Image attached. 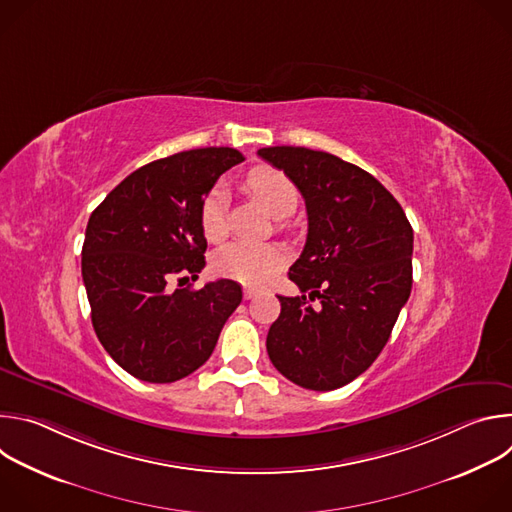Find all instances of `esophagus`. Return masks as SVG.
I'll return each mask as SVG.
<instances>
[{"mask_svg": "<svg viewBox=\"0 0 512 512\" xmlns=\"http://www.w3.org/2000/svg\"><path fill=\"white\" fill-rule=\"evenodd\" d=\"M243 296H245V300H253V298L259 296V289H255V287H245V289H243Z\"/></svg>", "mask_w": 512, "mask_h": 512, "instance_id": "34e87169", "label": "esophagus"}]
</instances>
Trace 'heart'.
<instances>
[{
	"instance_id": "1",
	"label": "heart",
	"mask_w": 512,
	"mask_h": 512,
	"mask_svg": "<svg viewBox=\"0 0 512 512\" xmlns=\"http://www.w3.org/2000/svg\"><path fill=\"white\" fill-rule=\"evenodd\" d=\"M247 188L275 216H285L298 202V188L281 170L255 168L247 176ZM200 229L208 241L225 237V190L212 188L200 202ZM287 263V251L273 243L233 241L212 255V271L245 285H265Z\"/></svg>"
}]
</instances>
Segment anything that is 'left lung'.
Listing matches in <instances>:
<instances>
[{"label":"left lung","mask_w":512,"mask_h":512,"mask_svg":"<svg viewBox=\"0 0 512 512\" xmlns=\"http://www.w3.org/2000/svg\"><path fill=\"white\" fill-rule=\"evenodd\" d=\"M298 186L308 239L267 334L273 367L291 383L332 391L367 371L385 348L413 283V229L369 172L326 152L275 145L257 152ZM318 299L312 309L305 300Z\"/></svg>","instance_id":"obj_1"}]
</instances>
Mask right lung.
<instances>
[{
  "instance_id": "obj_1",
  "label": "right lung",
  "mask_w": 512,
  "mask_h": 512,
  "mask_svg": "<svg viewBox=\"0 0 512 512\" xmlns=\"http://www.w3.org/2000/svg\"><path fill=\"white\" fill-rule=\"evenodd\" d=\"M233 148H200L150 162L117 184L93 210L83 243V281L99 342L139 381L174 383L208 360L243 300L241 285L202 289L200 202L218 176L243 162Z\"/></svg>"
}]
</instances>
